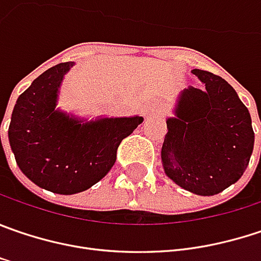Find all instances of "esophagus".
Listing matches in <instances>:
<instances>
[{"mask_svg":"<svg viewBox=\"0 0 261 261\" xmlns=\"http://www.w3.org/2000/svg\"><path fill=\"white\" fill-rule=\"evenodd\" d=\"M156 112H160L158 108H149V109H146L145 111V115H155Z\"/></svg>","mask_w":261,"mask_h":261,"instance_id":"34e87169","label":"esophagus"}]
</instances>
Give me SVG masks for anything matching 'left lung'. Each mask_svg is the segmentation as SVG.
I'll list each match as a JSON object with an SVG mask.
<instances>
[{
  "mask_svg": "<svg viewBox=\"0 0 261 261\" xmlns=\"http://www.w3.org/2000/svg\"><path fill=\"white\" fill-rule=\"evenodd\" d=\"M192 73L205 87L181 93L176 118L167 119L161 158L165 174L176 185L211 196L244 174L253 153L254 131L250 112L232 85L207 70Z\"/></svg>",
  "mask_w": 261,
  "mask_h": 261,
  "instance_id": "1",
  "label": "left lung"
}]
</instances>
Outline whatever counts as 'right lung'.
<instances>
[{
    "label": "right lung",
    "mask_w": 261,
    "mask_h": 261,
    "mask_svg": "<svg viewBox=\"0 0 261 261\" xmlns=\"http://www.w3.org/2000/svg\"><path fill=\"white\" fill-rule=\"evenodd\" d=\"M73 63L41 73L14 105L8 140L24 176L47 191L72 195L108 174L121 142L142 124V116L83 122L56 109L63 75Z\"/></svg>",
    "instance_id": "right-lung-1"
}]
</instances>
